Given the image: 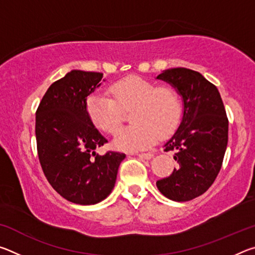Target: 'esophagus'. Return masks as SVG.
<instances>
[{
  "mask_svg": "<svg viewBox=\"0 0 255 255\" xmlns=\"http://www.w3.org/2000/svg\"><path fill=\"white\" fill-rule=\"evenodd\" d=\"M137 156L140 158H144V159H150L154 156V154L153 153H140V154H137Z\"/></svg>",
  "mask_w": 255,
  "mask_h": 255,
  "instance_id": "esophagus-1",
  "label": "esophagus"
}]
</instances>
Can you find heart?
Returning <instances> with one entry per match:
<instances>
[{"label":"heart","mask_w":255,"mask_h":255,"mask_svg":"<svg viewBox=\"0 0 255 255\" xmlns=\"http://www.w3.org/2000/svg\"><path fill=\"white\" fill-rule=\"evenodd\" d=\"M109 93L90 94L85 109L92 124L107 133H115L123 120L122 110L129 111L132 124L120 129L114 139L116 147L124 152H135L152 145L156 137L165 138L178 128L182 105L173 89L155 88L139 76L115 82Z\"/></svg>","instance_id":"b5f03b06"}]
</instances>
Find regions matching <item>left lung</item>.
Masks as SVG:
<instances>
[{"label":"left lung","mask_w":255,"mask_h":255,"mask_svg":"<svg viewBox=\"0 0 255 255\" xmlns=\"http://www.w3.org/2000/svg\"><path fill=\"white\" fill-rule=\"evenodd\" d=\"M156 79L173 86L183 102L180 126L164 145L179 166L156 185L171 200L189 201L205 193L221 171L228 141L226 111L218 89L200 73L170 68Z\"/></svg>","instance_id":"obj_1"}]
</instances>
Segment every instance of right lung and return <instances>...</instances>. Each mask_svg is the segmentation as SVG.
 Returning a JSON list of instances; mask_svg holds the SVG:
<instances>
[{"mask_svg": "<svg viewBox=\"0 0 255 255\" xmlns=\"http://www.w3.org/2000/svg\"><path fill=\"white\" fill-rule=\"evenodd\" d=\"M102 77V73L71 71L49 86L36 112L42 171L60 196L79 205L105 200L126 157L118 152L96 153L108 140L90 120L85 101L101 85Z\"/></svg>", "mask_w": 255, "mask_h": 255, "instance_id": "add662e5", "label": "right lung"}]
</instances>
